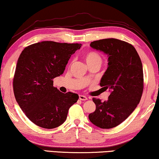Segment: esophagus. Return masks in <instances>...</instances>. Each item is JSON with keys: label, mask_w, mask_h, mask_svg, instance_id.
<instances>
[{"label": "esophagus", "mask_w": 159, "mask_h": 159, "mask_svg": "<svg viewBox=\"0 0 159 159\" xmlns=\"http://www.w3.org/2000/svg\"><path fill=\"white\" fill-rule=\"evenodd\" d=\"M79 99L80 100H82V101H86L88 99H87V97L86 96H84V95H79Z\"/></svg>", "instance_id": "1"}]
</instances>
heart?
Instances as JSON below:
<instances>
[{
  "instance_id": "heart-1",
  "label": "heart",
  "mask_w": 159,
  "mask_h": 159,
  "mask_svg": "<svg viewBox=\"0 0 159 159\" xmlns=\"http://www.w3.org/2000/svg\"><path fill=\"white\" fill-rule=\"evenodd\" d=\"M84 57L87 65L92 63H99L101 65L102 62V57L99 53L94 50H88L84 53Z\"/></svg>"
}]
</instances>
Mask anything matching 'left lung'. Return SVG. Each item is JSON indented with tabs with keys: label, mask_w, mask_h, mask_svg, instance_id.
I'll return each mask as SVG.
<instances>
[{
	"label": "left lung",
	"mask_w": 159,
	"mask_h": 159,
	"mask_svg": "<svg viewBox=\"0 0 159 159\" xmlns=\"http://www.w3.org/2000/svg\"><path fill=\"white\" fill-rule=\"evenodd\" d=\"M90 46L108 55V68L100 86L111 93L104 102L93 98L96 110L89 118L100 128H112L125 121L139 104L143 91V65L135 48L122 40L99 39Z\"/></svg>",
	"instance_id": "obj_1"
}]
</instances>
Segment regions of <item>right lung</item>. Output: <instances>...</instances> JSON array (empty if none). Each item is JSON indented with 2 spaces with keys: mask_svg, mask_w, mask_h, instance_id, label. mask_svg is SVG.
I'll use <instances>...</instances> for the list:
<instances>
[{
  "mask_svg": "<svg viewBox=\"0 0 159 159\" xmlns=\"http://www.w3.org/2000/svg\"><path fill=\"white\" fill-rule=\"evenodd\" d=\"M81 44L44 41L32 44L18 59L13 88L20 108L33 123L52 129L66 121L68 109L79 99L53 86V79L63 73L71 55Z\"/></svg>",
  "mask_w": 159,
  "mask_h": 159,
  "instance_id": "right-lung-1",
  "label": "right lung"
}]
</instances>
